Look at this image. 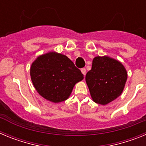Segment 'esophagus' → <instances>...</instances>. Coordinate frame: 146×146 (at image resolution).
<instances>
[{
  "instance_id": "34e87169",
  "label": "esophagus",
  "mask_w": 146,
  "mask_h": 146,
  "mask_svg": "<svg viewBox=\"0 0 146 146\" xmlns=\"http://www.w3.org/2000/svg\"><path fill=\"white\" fill-rule=\"evenodd\" d=\"M86 69H85V68H82V69H81V72H82V74H83V75H86Z\"/></svg>"
}]
</instances>
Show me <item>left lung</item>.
<instances>
[{
	"instance_id": "8db88e82",
	"label": "left lung",
	"mask_w": 146,
	"mask_h": 146,
	"mask_svg": "<svg viewBox=\"0 0 146 146\" xmlns=\"http://www.w3.org/2000/svg\"><path fill=\"white\" fill-rule=\"evenodd\" d=\"M126 79L127 73L122 64L107 56L94 58L91 69L86 76L93 100L102 105L121 95Z\"/></svg>"
}]
</instances>
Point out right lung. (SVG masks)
<instances>
[{"label":"right lung","instance_id":"obj_1","mask_svg":"<svg viewBox=\"0 0 146 146\" xmlns=\"http://www.w3.org/2000/svg\"><path fill=\"white\" fill-rule=\"evenodd\" d=\"M31 77L38 94L55 103L68 99L74 85L83 79L69 58L54 52L37 58L31 67Z\"/></svg>","mask_w":146,"mask_h":146}]
</instances>
